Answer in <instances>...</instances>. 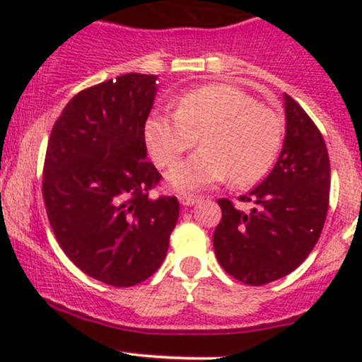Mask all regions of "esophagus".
Returning <instances> with one entry per match:
<instances>
[{
	"mask_svg": "<svg viewBox=\"0 0 362 362\" xmlns=\"http://www.w3.org/2000/svg\"><path fill=\"white\" fill-rule=\"evenodd\" d=\"M178 202H180L182 206H192V204L199 202V198L198 196H192V194H180L178 196Z\"/></svg>",
	"mask_w": 362,
	"mask_h": 362,
	"instance_id": "esophagus-1",
	"label": "esophagus"
}]
</instances>
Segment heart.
<instances>
[{
	"instance_id": "obj_1",
	"label": "heart",
	"mask_w": 362,
	"mask_h": 362,
	"mask_svg": "<svg viewBox=\"0 0 362 362\" xmlns=\"http://www.w3.org/2000/svg\"><path fill=\"white\" fill-rule=\"evenodd\" d=\"M145 144L159 168H171L199 138L202 151L168 175L171 187L194 191L231 177L240 187L261 180L280 151L282 122L250 94L228 83L185 93L175 113H152Z\"/></svg>"
}]
</instances>
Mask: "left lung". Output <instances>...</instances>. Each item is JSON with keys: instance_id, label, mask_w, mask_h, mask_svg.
Returning <instances> with one entry per match:
<instances>
[{"instance_id": "1", "label": "left lung", "mask_w": 362, "mask_h": 362, "mask_svg": "<svg viewBox=\"0 0 362 362\" xmlns=\"http://www.w3.org/2000/svg\"><path fill=\"white\" fill-rule=\"evenodd\" d=\"M286 140L275 168L240 202L218 199L222 218L214 249L226 273L264 286L294 272L315 247L329 206L331 168L326 144L308 113L284 94Z\"/></svg>"}]
</instances>
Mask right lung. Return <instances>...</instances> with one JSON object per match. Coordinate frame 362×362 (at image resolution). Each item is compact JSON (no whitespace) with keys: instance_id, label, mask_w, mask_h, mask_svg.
Segmentation results:
<instances>
[{"instance_id":"right-lung-1","label":"right lung","mask_w":362,"mask_h":362,"mask_svg":"<svg viewBox=\"0 0 362 362\" xmlns=\"http://www.w3.org/2000/svg\"><path fill=\"white\" fill-rule=\"evenodd\" d=\"M156 80L127 73L80 90L47 145L42 191L54 235L76 268L113 287L158 272L180 211L175 196H148L160 180L144 133Z\"/></svg>"}]
</instances>
